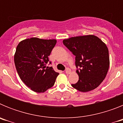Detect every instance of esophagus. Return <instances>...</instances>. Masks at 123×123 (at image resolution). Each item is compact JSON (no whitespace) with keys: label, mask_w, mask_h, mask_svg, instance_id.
I'll return each instance as SVG.
<instances>
[{"label":"esophagus","mask_w":123,"mask_h":123,"mask_svg":"<svg viewBox=\"0 0 123 123\" xmlns=\"http://www.w3.org/2000/svg\"><path fill=\"white\" fill-rule=\"evenodd\" d=\"M65 73L67 74H69L71 73V70H70V69H69V68H67L66 71H65Z\"/></svg>","instance_id":"obj_1"}]
</instances>
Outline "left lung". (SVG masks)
<instances>
[{
	"label": "left lung",
	"mask_w": 123,
	"mask_h": 123,
	"mask_svg": "<svg viewBox=\"0 0 123 123\" xmlns=\"http://www.w3.org/2000/svg\"><path fill=\"white\" fill-rule=\"evenodd\" d=\"M63 43L76 56L79 80L72 87L82 92L95 89L104 81L109 68L106 44L94 35L72 37L64 39Z\"/></svg>",
	"instance_id": "1"
}]
</instances>
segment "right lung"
Masks as SVG:
<instances>
[{
	"label": "right lung",
	"mask_w": 123,
	"mask_h": 123,
	"mask_svg": "<svg viewBox=\"0 0 123 123\" xmlns=\"http://www.w3.org/2000/svg\"><path fill=\"white\" fill-rule=\"evenodd\" d=\"M56 43L55 39L31 37L17 45L14 56L17 73L21 81L34 92H44L52 87L59 74L52 67H46Z\"/></svg>",
	"instance_id": "add662e5"
}]
</instances>
